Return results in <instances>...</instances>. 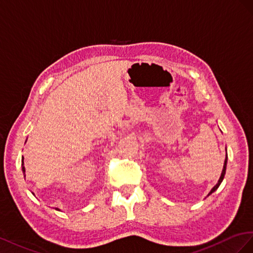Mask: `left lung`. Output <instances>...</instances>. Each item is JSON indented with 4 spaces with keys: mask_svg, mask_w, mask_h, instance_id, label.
<instances>
[{
    "mask_svg": "<svg viewBox=\"0 0 253 253\" xmlns=\"http://www.w3.org/2000/svg\"><path fill=\"white\" fill-rule=\"evenodd\" d=\"M226 151H227V148H226ZM227 162H228V156H227V154H226V159H225V163H223V169H222V170H221V174H220V177H219V179H218V181H217V183H216L214 186H213V189L210 191V193L208 194V196H210V195L212 194V193H214L216 190L218 189L219 187V185H220V183L222 182V180H223V178H225V175H226V169H227Z\"/></svg>",
    "mask_w": 253,
    "mask_h": 253,
    "instance_id": "1",
    "label": "left lung"
}]
</instances>
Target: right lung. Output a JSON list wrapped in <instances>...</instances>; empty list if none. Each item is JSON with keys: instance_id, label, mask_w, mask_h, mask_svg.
<instances>
[{"instance_id": "add662e5", "label": "right lung", "mask_w": 253, "mask_h": 253, "mask_svg": "<svg viewBox=\"0 0 253 253\" xmlns=\"http://www.w3.org/2000/svg\"><path fill=\"white\" fill-rule=\"evenodd\" d=\"M22 171H23L24 177H25V168H24V158H23V157H22ZM55 210H57V211H60L58 208H55Z\"/></svg>"}]
</instances>
